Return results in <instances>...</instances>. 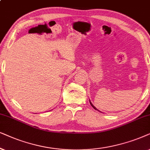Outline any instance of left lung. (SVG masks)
I'll list each match as a JSON object with an SVG mask.
<instances>
[{"label": "left lung", "mask_w": 150, "mask_h": 150, "mask_svg": "<svg viewBox=\"0 0 150 150\" xmlns=\"http://www.w3.org/2000/svg\"><path fill=\"white\" fill-rule=\"evenodd\" d=\"M89 101H90V103H91V105H92V107H93L94 109H95V110H98V111H99V110H97V108H95V106H94V105H93V103H91V101H90V100H89ZM99 112H101V111H99Z\"/></svg>", "instance_id": "8db88e82"}]
</instances>
